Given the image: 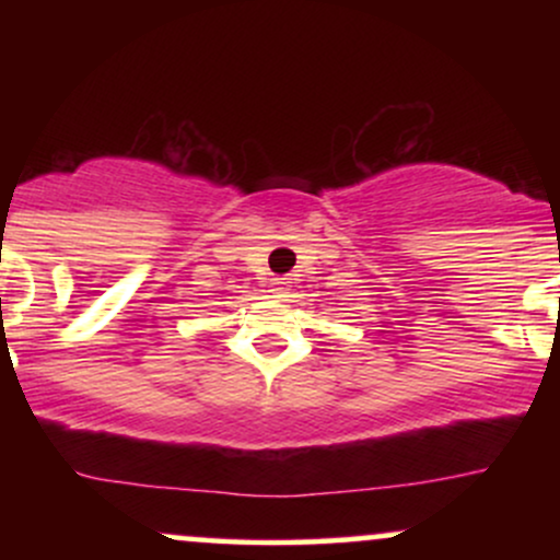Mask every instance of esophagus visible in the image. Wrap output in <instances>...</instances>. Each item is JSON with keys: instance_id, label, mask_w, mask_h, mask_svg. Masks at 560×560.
<instances>
[{"instance_id": "1", "label": "esophagus", "mask_w": 560, "mask_h": 560, "mask_svg": "<svg viewBox=\"0 0 560 560\" xmlns=\"http://www.w3.org/2000/svg\"><path fill=\"white\" fill-rule=\"evenodd\" d=\"M271 292H276V294H281V292H287V287H289V281L287 279H273L271 281Z\"/></svg>"}]
</instances>
